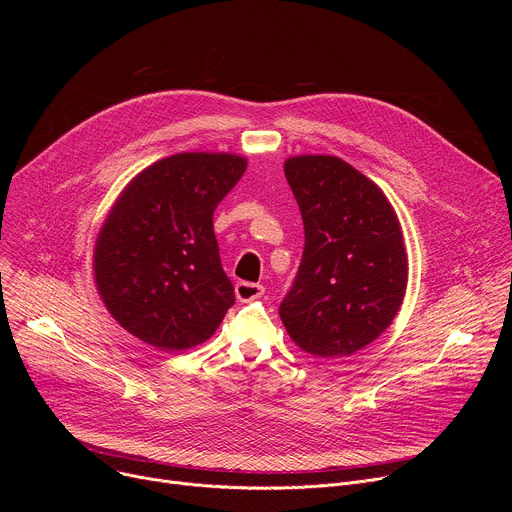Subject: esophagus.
Returning <instances> with one entry per match:
<instances>
[{
    "label": "esophagus",
    "mask_w": 512,
    "mask_h": 512,
    "mask_svg": "<svg viewBox=\"0 0 512 512\" xmlns=\"http://www.w3.org/2000/svg\"><path fill=\"white\" fill-rule=\"evenodd\" d=\"M265 294V287L259 283H249V281H239L235 285V296L239 302H251L257 300Z\"/></svg>",
    "instance_id": "esophagus-1"
}]
</instances>
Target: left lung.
Here are the masks:
<instances>
[{
  "label": "left lung",
  "mask_w": 512,
  "mask_h": 512,
  "mask_svg": "<svg viewBox=\"0 0 512 512\" xmlns=\"http://www.w3.org/2000/svg\"><path fill=\"white\" fill-rule=\"evenodd\" d=\"M283 170L306 247L279 318L304 352L350 356L377 340L403 304L409 263L401 223L385 192L336 156H291Z\"/></svg>",
  "instance_id": "obj_1"
}]
</instances>
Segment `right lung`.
<instances>
[{
    "label": "right lung",
    "mask_w": 512,
    "mask_h": 512,
    "mask_svg": "<svg viewBox=\"0 0 512 512\" xmlns=\"http://www.w3.org/2000/svg\"><path fill=\"white\" fill-rule=\"evenodd\" d=\"M247 158L182 152L141 170L117 196L93 249V275L113 320L164 352L206 342L235 304L212 214Z\"/></svg>",
    "instance_id": "right-lung-1"
}]
</instances>
